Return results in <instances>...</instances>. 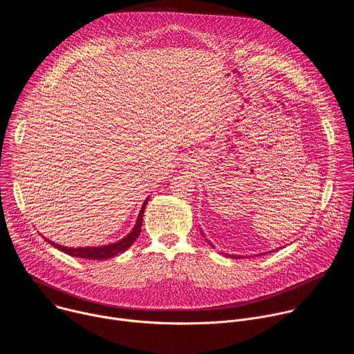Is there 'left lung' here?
Wrapping results in <instances>:
<instances>
[{
	"mask_svg": "<svg viewBox=\"0 0 354 354\" xmlns=\"http://www.w3.org/2000/svg\"><path fill=\"white\" fill-rule=\"evenodd\" d=\"M201 235H203V232H201ZM203 236H205V235H203ZM207 242H209V241H207ZM209 243L213 246V243H212V242H209ZM213 248H214V246H213ZM227 257H228V258H236L235 255H228V254H227Z\"/></svg>",
	"mask_w": 354,
	"mask_h": 354,
	"instance_id": "left-lung-1",
	"label": "left lung"
}]
</instances>
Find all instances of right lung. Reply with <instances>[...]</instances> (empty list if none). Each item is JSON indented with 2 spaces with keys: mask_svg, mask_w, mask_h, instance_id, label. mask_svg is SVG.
<instances>
[{
  "mask_svg": "<svg viewBox=\"0 0 354 354\" xmlns=\"http://www.w3.org/2000/svg\"><path fill=\"white\" fill-rule=\"evenodd\" d=\"M148 197L145 198V201L141 206L140 214L137 217L136 225L133 227V230L120 241L115 242V243H109V245H102V246H84V248H68V246H63L59 243H55L53 241H48L47 238H44V241H47L50 245H53L55 248H57L59 250L64 252V254L74 257V258H82V259H92V261H105V259H111L115 258L120 254H123L124 250H127L133 242L138 238L140 232H141V224H142V214L147 206Z\"/></svg>",
  "mask_w": 354,
  "mask_h": 354,
  "instance_id": "1",
  "label": "right lung"
}]
</instances>
